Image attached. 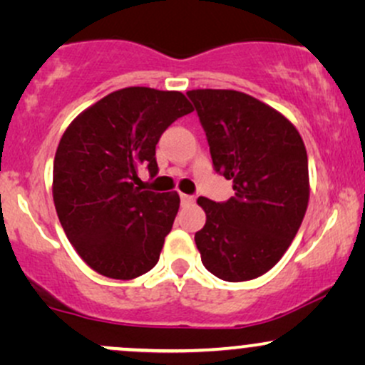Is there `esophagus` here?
Returning a JSON list of instances; mask_svg holds the SVG:
<instances>
[{
	"mask_svg": "<svg viewBox=\"0 0 365 365\" xmlns=\"http://www.w3.org/2000/svg\"><path fill=\"white\" fill-rule=\"evenodd\" d=\"M180 199H182V204L183 206H192V204L195 202V199L192 195H187V194H180Z\"/></svg>",
	"mask_w": 365,
	"mask_h": 365,
	"instance_id": "1",
	"label": "esophagus"
}]
</instances>
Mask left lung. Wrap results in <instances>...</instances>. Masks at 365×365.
<instances>
[{
  "mask_svg": "<svg viewBox=\"0 0 365 365\" xmlns=\"http://www.w3.org/2000/svg\"><path fill=\"white\" fill-rule=\"evenodd\" d=\"M206 130L212 165L233 180L226 202L199 197L206 225L195 233L204 267L225 282L271 269L299 232L309 206L307 150L299 130L269 104L232 89L187 92Z\"/></svg>",
  "mask_w": 365,
  "mask_h": 365,
  "instance_id": "1",
  "label": "left lung"
}]
</instances>
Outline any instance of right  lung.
<instances>
[{
    "label": "right lung",
    "mask_w": 365,
    "mask_h": 365,
    "mask_svg": "<svg viewBox=\"0 0 365 365\" xmlns=\"http://www.w3.org/2000/svg\"><path fill=\"white\" fill-rule=\"evenodd\" d=\"M192 111L178 91L125 87L66 127L54 154L53 200L70 244L96 273L133 279L158 264L180 195L142 190L139 171L158 173L159 137Z\"/></svg>",
    "instance_id": "1"
}]
</instances>
